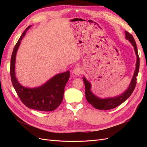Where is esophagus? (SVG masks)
Returning a JSON list of instances; mask_svg holds the SVG:
<instances>
[{"label":"esophagus","mask_w":147,"mask_h":147,"mask_svg":"<svg viewBox=\"0 0 147 147\" xmlns=\"http://www.w3.org/2000/svg\"><path fill=\"white\" fill-rule=\"evenodd\" d=\"M73 72L75 75H80L82 72V69L80 67H76L74 68Z\"/></svg>","instance_id":"34e87169"}]
</instances>
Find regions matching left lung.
<instances>
[{
  "label": "left lung",
  "mask_w": 147,
  "mask_h": 147,
  "mask_svg": "<svg viewBox=\"0 0 147 147\" xmlns=\"http://www.w3.org/2000/svg\"><path fill=\"white\" fill-rule=\"evenodd\" d=\"M126 38L128 40L129 42L132 44V45L134 47L135 53L137 56V61L136 64V69L133 75L131 82L129 85V87L127 90L124 91L121 94L117 96L113 97H107V98H99V97L96 96L92 92L91 84L89 82L85 77H83V80L84 83V86H85V96L87 101L91 104L96 109L99 110H110L112 109L117 106L121 104L125 101L127 99L130 97L132 94V92L134 91V88L136 85L137 78L136 77L138 75V72L139 70V65H140V59L138 55V50L136 45V43L134 40V38L132 35L129 33L127 31H125Z\"/></svg>",
  "instance_id": "1"
}]
</instances>
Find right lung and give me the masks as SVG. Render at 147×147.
I'll list each match as a JSON object with an SVG mask.
<instances>
[{
  "label": "right lung",
  "mask_w": 147,
  "mask_h": 147,
  "mask_svg": "<svg viewBox=\"0 0 147 147\" xmlns=\"http://www.w3.org/2000/svg\"><path fill=\"white\" fill-rule=\"evenodd\" d=\"M31 26L26 29L13 49L10 65L11 82L20 100L26 107L42 112H50L58 107L63 101L64 88L69 79L70 72L57 74L42 86L36 88L24 87L19 83L15 74L16 53L21 41Z\"/></svg>",
  "instance_id": "obj_1"
}]
</instances>
